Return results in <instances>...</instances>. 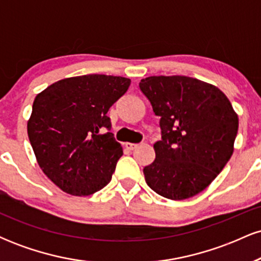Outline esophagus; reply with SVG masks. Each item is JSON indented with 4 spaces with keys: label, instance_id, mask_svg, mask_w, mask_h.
<instances>
[{
    "label": "esophagus",
    "instance_id": "34e87169",
    "mask_svg": "<svg viewBox=\"0 0 261 261\" xmlns=\"http://www.w3.org/2000/svg\"><path fill=\"white\" fill-rule=\"evenodd\" d=\"M125 146H126V148L130 149V151H134L135 148L139 147V145H137V143H130V142H127Z\"/></svg>",
    "mask_w": 261,
    "mask_h": 261
}]
</instances>
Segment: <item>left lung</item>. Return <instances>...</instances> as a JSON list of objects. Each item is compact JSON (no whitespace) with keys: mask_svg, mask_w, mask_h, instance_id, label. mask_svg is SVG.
<instances>
[{"mask_svg":"<svg viewBox=\"0 0 261 261\" xmlns=\"http://www.w3.org/2000/svg\"><path fill=\"white\" fill-rule=\"evenodd\" d=\"M139 86L161 118L155 160L143 168L146 182L170 200L201 193L233 153L238 116L228 98L187 76H151Z\"/></svg>","mask_w":261,"mask_h":261,"instance_id":"obj_1","label":"left lung"}]
</instances>
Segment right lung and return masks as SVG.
<instances>
[{
	"label": "right lung",
	"mask_w": 261,
	"mask_h": 261,
	"mask_svg": "<svg viewBox=\"0 0 261 261\" xmlns=\"http://www.w3.org/2000/svg\"><path fill=\"white\" fill-rule=\"evenodd\" d=\"M131 81L85 74L55 82L35 97L28 137L45 175L65 193L87 196L112 180L122 155L108 110Z\"/></svg>",
	"instance_id": "right-lung-1"
}]
</instances>
